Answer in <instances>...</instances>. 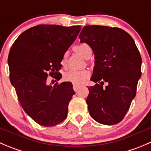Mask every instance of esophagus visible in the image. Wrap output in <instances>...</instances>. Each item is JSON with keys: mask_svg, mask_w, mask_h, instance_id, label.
<instances>
[{"mask_svg": "<svg viewBox=\"0 0 151 151\" xmlns=\"http://www.w3.org/2000/svg\"><path fill=\"white\" fill-rule=\"evenodd\" d=\"M80 87V85H74V86H73V88H74V91H77V89H78V88Z\"/></svg>", "mask_w": 151, "mask_h": 151, "instance_id": "34e87169", "label": "esophagus"}]
</instances>
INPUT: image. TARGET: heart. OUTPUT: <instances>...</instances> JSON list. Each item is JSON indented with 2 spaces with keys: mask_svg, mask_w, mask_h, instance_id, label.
<instances>
[{
  "mask_svg": "<svg viewBox=\"0 0 151 151\" xmlns=\"http://www.w3.org/2000/svg\"><path fill=\"white\" fill-rule=\"evenodd\" d=\"M74 51L81 55L85 58L88 59L92 54V50L88 44H81L74 47ZM67 63V53L63 55L60 60V64L62 66H66ZM89 77V71L87 70H68L65 72L63 78L68 82H71L74 85H80L84 83Z\"/></svg>",
  "mask_w": 151,
  "mask_h": 151,
  "instance_id": "heart-1",
  "label": "heart"
}]
</instances>
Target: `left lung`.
I'll list each match as a JSON object with an SVG mask.
<instances>
[{
  "label": "left lung",
  "instance_id": "left-lung-1",
  "mask_svg": "<svg viewBox=\"0 0 151 151\" xmlns=\"http://www.w3.org/2000/svg\"><path fill=\"white\" fill-rule=\"evenodd\" d=\"M81 43L91 47L95 66L86 99L93 119L104 125L121 122L136 96L141 77L142 58L132 36L118 28L87 25L80 33ZM105 81L108 85H103Z\"/></svg>",
  "mask_w": 151,
  "mask_h": 151
}]
</instances>
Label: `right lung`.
I'll use <instances>...</instances> for the list:
<instances>
[{
  "label": "right lung",
  "mask_w": 151,
  "mask_h": 151,
  "mask_svg": "<svg viewBox=\"0 0 151 151\" xmlns=\"http://www.w3.org/2000/svg\"><path fill=\"white\" fill-rule=\"evenodd\" d=\"M80 25H39L21 33L9 54L10 81L24 111L38 124L50 127L64 121L75 93L72 84L48 85V73L58 80L63 55L75 41Z\"/></svg>",
  "instance_id": "obj_1"
}]
</instances>
